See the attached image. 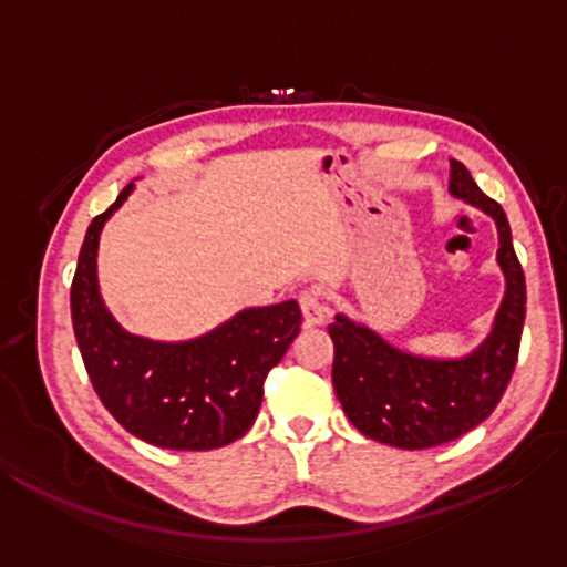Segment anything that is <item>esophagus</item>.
<instances>
[{
  "label": "esophagus",
  "mask_w": 567,
  "mask_h": 567,
  "mask_svg": "<svg viewBox=\"0 0 567 567\" xmlns=\"http://www.w3.org/2000/svg\"><path fill=\"white\" fill-rule=\"evenodd\" d=\"M300 310H302L305 328H318V324L328 320V305L322 302L320 292H315V290L300 292Z\"/></svg>",
  "instance_id": "esophagus-1"
}]
</instances>
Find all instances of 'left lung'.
Here are the masks:
<instances>
[{"mask_svg": "<svg viewBox=\"0 0 567 567\" xmlns=\"http://www.w3.org/2000/svg\"><path fill=\"white\" fill-rule=\"evenodd\" d=\"M450 195L495 219L505 297L493 330L465 358H422L390 344L344 315L330 324L332 385L362 435L402 450L450 443L477 427L501 402L520 350L525 275L503 207L483 195L463 162L450 159Z\"/></svg>", "mask_w": 567, "mask_h": 567, "instance_id": "obj_1", "label": "left lung"}]
</instances>
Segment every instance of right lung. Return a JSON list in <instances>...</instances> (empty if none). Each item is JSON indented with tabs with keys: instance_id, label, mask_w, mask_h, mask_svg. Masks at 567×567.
<instances>
[{
	"instance_id": "add662e5",
	"label": "right lung",
	"mask_w": 567,
	"mask_h": 567,
	"mask_svg": "<svg viewBox=\"0 0 567 567\" xmlns=\"http://www.w3.org/2000/svg\"><path fill=\"white\" fill-rule=\"evenodd\" d=\"M132 189L134 182L92 219L80 249L70 300L84 368L102 405L134 437L167 450L229 445L252 427L267 372L300 332V305L249 307L185 342H157L124 330L100 295L97 247L104 223Z\"/></svg>"
}]
</instances>
